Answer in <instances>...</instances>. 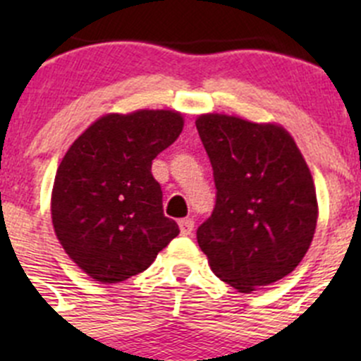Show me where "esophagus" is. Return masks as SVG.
<instances>
[{
	"instance_id": "esophagus-1",
	"label": "esophagus",
	"mask_w": 361,
	"mask_h": 361,
	"mask_svg": "<svg viewBox=\"0 0 361 361\" xmlns=\"http://www.w3.org/2000/svg\"><path fill=\"white\" fill-rule=\"evenodd\" d=\"M178 225H180V232L183 235H190L194 232V220H190V218H183V220L178 221Z\"/></svg>"
}]
</instances>
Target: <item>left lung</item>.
Returning <instances> with one entry per match:
<instances>
[{
  "label": "left lung",
  "instance_id": "8db88e82",
  "mask_svg": "<svg viewBox=\"0 0 361 361\" xmlns=\"http://www.w3.org/2000/svg\"><path fill=\"white\" fill-rule=\"evenodd\" d=\"M213 167L216 204L197 228L214 274L241 293L279 281L311 246L318 201L288 130L239 116L195 120Z\"/></svg>",
  "mask_w": 361,
  "mask_h": 361
}]
</instances>
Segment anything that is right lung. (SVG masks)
<instances>
[{
  "label": "right lung",
  "instance_id": "right-lung-1",
  "mask_svg": "<svg viewBox=\"0 0 361 361\" xmlns=\"http://www.w3.org/2000/svg\"><path fill=\"white\" fill-rule=\"evenodd\" d=\"M183 116L174 110L110 113L69 147L57 167L52 224L85 274L120 283L147 271L178 234L164 216L152 160L176 141Z\"/></svg>",
  "mask_w": 361,
  "mask_h": 361
}]
</instances>
